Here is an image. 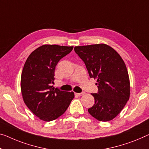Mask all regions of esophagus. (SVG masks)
Returning a JSON list of instances; mask_svg holds the SVG:
<instances>
[{
    "label": "esophagus",
    "instance_id": "esophagus-1",
    "mask_svg": "<svg viewBox=\"0 0 149 149\" xmlns=\"http://www.w3.org/2000/svg\"><path fill=\"white\" fill-rule=\"evenodd\" d=\"M75 95H77V96H79V97H81V96L85 95V93L82 92V93H75Z\"/></svg>",
    "mask_w": 149,
    "mask_h": 149
}]
</instances>
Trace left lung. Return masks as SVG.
Wrapping results in <instances>:
<instances>
[{"label":"left lung","instance_id":"8db88e82","mask_svg":"<svg viewBox=\"0 0 149 149\" xmlns=\"http://www.w3.org/2000/svg\"><path fill=\"white\" fill-rule=\"evenodd\" d=\"M85 64L89 76L97 79L98 93L92 94L95 104L88 113L99 121L113 120L120 113L130 97V80L119 54L106 44L74 47Z\"/></svg>","mask_w":149,"mask_h":149}]
</instances>
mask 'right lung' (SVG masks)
Returning a JSON list of instances; mask_svg holds the SVG:
<instances>
[{"mask_svg": "<svg viewBox=\"0 0 149 149\" xmlns=\"http://www.w3.org/2000/svg\"><path fill=\"white\" fill-rule=\"evenodd\" d=\"M73 47L44 45L33 51L25 62L20 79L22 98L26 107L39 119L51 121L67 111L74 97L51 86L54 81L55 67Z\"/></svg>", "mask_w": 149, "mask_h": 149, "instance_id": "obj_1", "label": "right lung"}]
</instances>
